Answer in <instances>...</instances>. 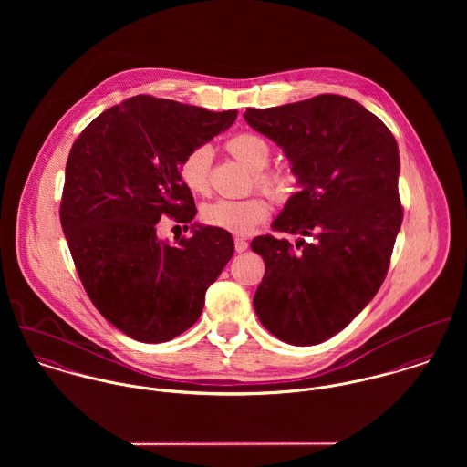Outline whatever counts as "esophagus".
<instances>
[{"label":"esophagus","mask_w":467,"mask_h":467,"mask_svg":"<svg viewBox=\"0 0 467 467\" xmlns=\"http://www.w3.org/2000/svg\"><path fill=\"white\" fill-rule=\"evenodd\" d=\"M248 250V243L244 241V239H235V252L237 254H243V252H246Z\"/></svg>","instance_id":"34e87169"}]
</instances>
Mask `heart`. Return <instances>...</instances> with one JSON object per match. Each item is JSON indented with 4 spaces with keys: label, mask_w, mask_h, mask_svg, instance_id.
Listing matches in <instances>:
<instances>
[{
    "label": "heart",
    "mask_w": 467,
    "mask_h": 467,
    "mask_svg": "<svg viewBox=\"0 0 467 467\" xmlns=\"http://www.w3.org/2000/svg\"><path fill=\"white\" fill-rule=\"evenodd\" d=\"M228 152L254 172L259 189L275 200H285L293 191L295 178L284 171H263L269 161V145L263 136L239 133L226 141ZM212 149L200 145L192 149L182 161L178 172L183 185L194 194H206L210 189ZM202 221L210 226L226 230L234 235H248L257 224L266 221L269 204L259 196L244 200H217L208 202L202 212Z\"/></svg>",
    "instance_id": "obj_1"
}]
</instances>
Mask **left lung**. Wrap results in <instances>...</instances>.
Returning a JSON list of instances; mask_svg holds the SVG:
<instances>
[{
  "instance_id": "8db88e82",
  "label": "left lung",
  "mask_w": 467,
  "mask_h": 467,
  "mask_svg": "<svg viewBox=\"0 0 467 467\" xmlns=\"http://www.w3.org/2000/svg\"><path fill=\"white\" fill-rule=\"evenodd\" d=\"M291 163L300 191L252 250L266 275L254 307L269 333L317 345L347 327L381 287L402 221L394 134L359 102L341 95L244 113ZM304 236H311L306 244Z\"/></svg>"
}]
</instances>
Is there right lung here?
<instances>
[{
  "instance_id": "add662e5",
  "label": "right lung",
  "mask_w": 467,
  "mask_h": 467,
  "mask_svg": "<svg viewBox=\"0 0 467 467\" xmlns=\"http://www.w3.org/2000/svg\"><path fill=\"white\" fill-rule=\"evenodd\" d=\"M235 119V109L136 95L100 113L69 150L61 224L73 263L99 313L136 341L161 343L192 327L234 255L226 230L194 223L191 240L171 245L155 224L163 214L196 217L178 169Z\"/></svg>"
}]
</instances>
